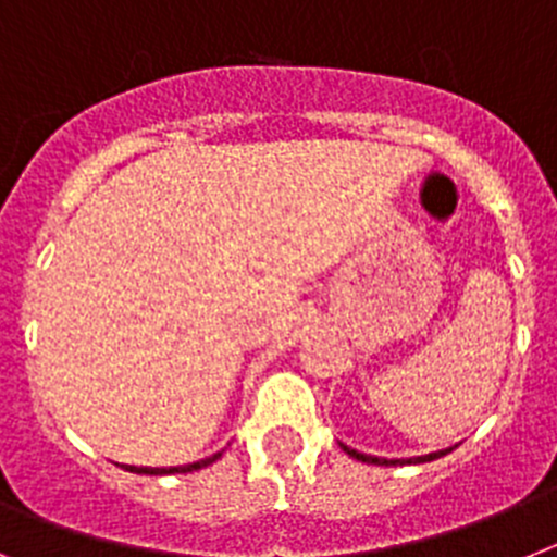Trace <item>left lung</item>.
<instances>
[{
	"mask_svg": "<svg viewBox=\"0 0 557 557\" xmlns=\"http://www.w3.org/2000/svg\"><path fill=\"white\" fill-rule=\"evenodd\" d=\"M458 447V444H455ZM455 447H447V449H438V453H430V455H416V458H377V455H366V453H358V449L347 447V444H341V449L349 455V458L355 460H363V463H374V466H405V463H428V460H435L441 458V455L453 453Z\"/></svg>",
	"mask_w": 557,
	"mask_h": 557,
	"instance_id": "obj_1",
	"label": "left lung"
}]
</instances>
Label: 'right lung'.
<instances>
[{
	"mask_svg": "<svg viewBox=\"0 0 557 557\" xmlns=\"http://www.w3.org/2000/svg\"><path fill=\"white\" fill-rule=\"evenodd\" d=\"M222 458V453L210 455V458L205 460H197V463H185V466H166V469H154V466H127L122 463V469H127V472L133 474H185V472H197V469H205V466H210L213 460Z\"/></svg>",
	"mask_w": 557,
	"mask_h": 557,
	"instance_id": "right-lung-1",
	"label": "right lung"
}]
</instances>
